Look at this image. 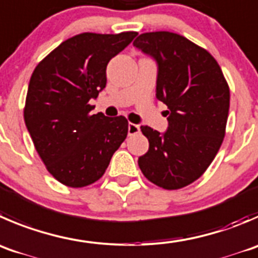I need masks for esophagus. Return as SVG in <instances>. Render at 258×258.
<instances>
[{
    "instance_id": "34e87169",
    "label": "esophagus",
    "mask_w": 258,
    "mask_h": 258,
    "mask_svg": "<svg viewBox=\"0 0 258 258\" xmlns=\"http://www.w3.org/2000/svg\"><path fill=\"white\" fill-rule=\"evenodd\" d=\"M140 134V126L136 123H128V135L134 136V135Z\"/></svg>"
}]
</instances>
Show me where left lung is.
<instances>
[{"label": "left lung", "mask_w": 258, "mask_h": 258, "mask_svg": "<svg viewBox=\"0 0 258 258\" xmlns=\"http://www.w3.org/2000/svg\"><path fill=\"white\" fill-rule=\"evenodd\" d=\"M134 46L157 61L156 98L169 108L165 134L141 126L150 147L139 166L157 186L181 189L206 172L223 142L228 83L217 60L179 34L145 32Z\"/></svg>", "instance_id": "1"}]
</instances>
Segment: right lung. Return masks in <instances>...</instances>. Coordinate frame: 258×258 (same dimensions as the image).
<instances>
[{"label":"right lung","instance_id":"obj_1","mask_svg":"<svg viewBox=\"0 0 258 258\" xmlns=\"http://www.w3.org/2000/svg\"><path fill=\"white\" fill-rule=\"evenodd\" d=\"M137 32H83L62 41L35 68L24 118L47 171L61 184L83 187L103 176L126 140V117L92 114L106 87L107 64Z\"/></svg>","mask_w":258,"mask_h":258}]
</instances>
